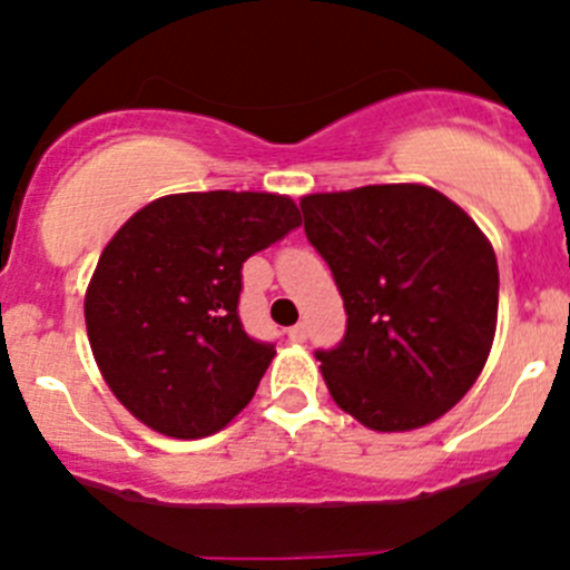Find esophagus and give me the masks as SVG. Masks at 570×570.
Listing matches in <instances>:
<instances>
[{
  "label": "esophagus",
  "mask_w": 570,
  "mask_h": 570,
  "mask_svg": "<svg viewBox=\"0 0 570 570\" xmlns=\"http://www.w3.org/2000/svg\"><path fill=\"white\" fill-rule=\"evenodd\" d=\"M286 334H289L292 342H306L308 328H306V323H297V325H292V328L286 331Z\"/></svg>",
  "instance_id": "1"
}]
</instances>
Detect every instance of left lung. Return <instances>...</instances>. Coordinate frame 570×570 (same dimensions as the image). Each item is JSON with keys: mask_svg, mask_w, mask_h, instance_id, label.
Segmentation results:
<instances>
[{"mask_svg": "<svg viewBox=\"0 0 570 570\" xmlns=\"http://www.w3.org/2000/svg\"><path fill=\"white\" fill-rule=\"evenodd\" d=\"M303 230L345 303V336L317 351L336 406L409 432L462 401L499 317V264L479 225L429 186H362L301 200Z\"/></svg>", "mask_w": 570, "mask_h": 570, "instance_id": "8db88e82", "label": "left lung"}]
</instances>
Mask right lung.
I'll list each match as a JSON object with an SVG mask.
<instances>
[{
  "label": "right lung",
  "mask_w": 570,
  "mask_h": 570,
  "mask_svg": "<svg viewBox=\"0 0 570 570\" xmlns=\"http://www.w3.org/2000/svg\"><path fill=\"white\" fill-rule=\"evenodd\" d=\"M301 225L289 197L189 191L132 214L99 256L86 328L110 392L156 432H219L275 356L239 320L242 264Z\"/></svg>",
  "instance_id": "right-lung-1"
}]
</instances>
